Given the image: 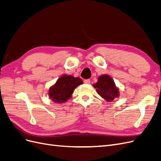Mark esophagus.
<instances>
[{"instance_id":"esophagus-1","label":"esophagus","mask_w":161,"mask_h":161,"mask_svg":"<svg viewBox=\"0 0 161 161\" xmlns=\"http://www.w3.org/2000/svg\"><path fill=\"white\" fill-rule=\"evenodd\" d=\"M84 82H85V84H90L91 83V80H90V79H85L84 80Z\"/></svg>"}]
</instances>
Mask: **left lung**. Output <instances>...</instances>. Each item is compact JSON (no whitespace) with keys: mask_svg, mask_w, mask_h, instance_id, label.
Here are the masks:
<instances>
[{"mask_svg":"<svg viewBox=\"0 0 161 161\" xmlns=\"http://www.w3.org/2000/svg\"><path fill=\"white\" fill-rule=\"evenodd\" d=\"M98 94L108 101H114L119 95L114 80L107 75H101L98 78V81L93 85Z\"/></svg>","mask_w":161,"mask_h":161,"instance_id":"left-lung-1","label":"left lung"}]
</instances>
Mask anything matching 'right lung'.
<instances>
[{
    "label": "right lung",
    "instance_id": "1",
    "mask_svg": "<svg viewBox=\"0 0 161 161\" xmlns=\"http://www.w3.org/2000/svg\"><path fill=\"white\" fill-rule=\"evenodd\" d=\"M79 77L64 75L58 79L49 90L50 98L56 103H64L69 99L76 87L82 84Z\"/></svg>",
    "mask_w": 161,
    "mask_h": 161
}]
</instances>
